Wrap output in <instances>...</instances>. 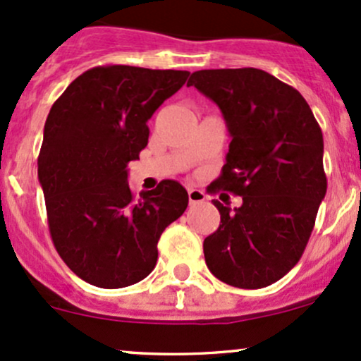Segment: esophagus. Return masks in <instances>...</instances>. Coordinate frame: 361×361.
Listing matches in <instances>:
<instances>
[{"label":"esophagus","instance_id":"1","mask_svg":"<svg viewBox=\"0 0 361 361\" xmlns=\"http://www.w3.org/2000/svg\"><path fill=\"white\" fill-rule=\"evenodd\" d=\"M205 198H207V195L202 192V190L188 188V202H190V205L202 204V202H205Z\"/></svg>","mask_w":361,"mask_h":361}]
</instances>
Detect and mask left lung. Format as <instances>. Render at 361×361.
<instances>
[{
  "label": "left lung",
  "mask_w": 361,
  "mask_h": 361,
  "mask_svg": "<svg viewBox=\"0 0 361 361\" xmlns=\"http://www.w3.org/2000/svg\"><path fill=\"white\" fill-rule=\"evenodd\" d=\"M188 86L221 109L233 139L215 186L243 198L214 200L221 226L205 263L227 285L268 287L299 263L324 200L321 127L299 91L261 69H202Z\"/></svg>",
  "instance_id": "1"
}]
</instances>
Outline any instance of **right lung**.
I'll return each mask as SVG.
<instances>
[{
	"mask_svg": "<svg viewBox=\"0 0 361 361\" xmlns=\"http://www.w3.org/2000/svg\"><path fill=\"white\" fill-rule=\"evenodd\" d=\"M188 71L98 66L52 105L39 154L49 231L64 263L94 287L122 288L154 270L157 241L188 193L164 180L135 200L127 164L147 146V120Z\"/></svg>",
	"mask_w": 361,
	"mask_h": 361,
	"instance_id": "1",
	"label": "right lung"
}]
</instances>
